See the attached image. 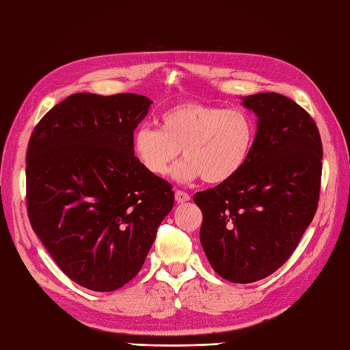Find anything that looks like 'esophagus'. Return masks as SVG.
Instances as JSON below:
<instances>
[{
    "instance_id": "34e87169",
    "label": "esophagus",
    "mask_w": 350,
    "mask_h": 350,
    "mask_svg": "<svg viewBox=\"0 0 350 350\" xmlns=\"http://www.w3.org/2000/svg\"><path fill=\"white\" fill-rule=\"evenodd\" d=\"M175 199H176L178 204H183V202L190 201V195L185 193V191H183V190H176L175 191Z\"/></svg>"
}]
</instances>
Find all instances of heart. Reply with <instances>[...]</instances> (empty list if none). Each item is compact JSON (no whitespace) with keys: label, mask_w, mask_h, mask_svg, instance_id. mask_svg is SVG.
Here are the masks:
<instances>
[{"label":"heart","mask_w":350,"mask_h":350,"mask_svg":"<svg viewBox=\"0 0 350 350\" xmlns=\"http://www.w3.org/2000/svg\"><path fill=\"white\" fill-rule=\"evenodd\" d=\"M255 135V120L243 109L183 103L161 113L160 130L139 126L133 151L152 176L167 175L183 152L184 160L174 170L178 181L202 178L208 184H222L246 166Z\"/></svg>","instance_id":"1"}]
</instances>
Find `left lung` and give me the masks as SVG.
<instances>
[{
    "label": "left lung",
    "mask_w": 350,
    "mask_h": 350,
    "mask_svg": "<svg viewBox=\"0 0 350 350\" xmlns=\"http://www.w3.org/2000/svg\"><path fill=\"white\" fill-rule=\"evenodd\" d=\"M241 104L258 118L252 154L232 180L193 201L211 267L226 281L249 284L290 258L314 217L323 149L316 122L290 98L265 92Z\"/></svg>",
    "instance_id": "1"
}]
</instances>
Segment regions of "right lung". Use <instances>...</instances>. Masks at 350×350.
Wrapping results in <instances>:
<instances>
[{
  "label": "right lung",
  "mask_w": 350,
  "mask_h": 350,
  "mask_svg": "<svg viewBox=\"0 0 350 350\" xmlns=\"http://www.w3.org/2000/svg\"><path fill=\"white\" fill-rule=\"evenodd\" d=\"M152 101L74 94L36 125L27 149V211L70 280L94 291L139 273L174 206L172 185L142 167L133 133Z\"/></svg>",
  "instance_id": "obj_1"
}]
</instances>
